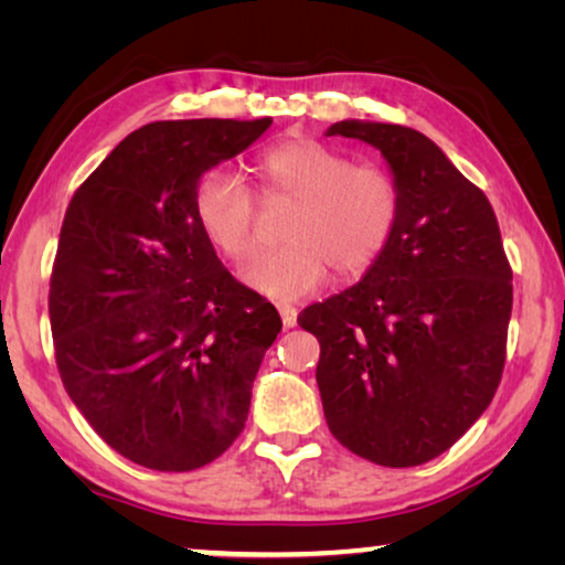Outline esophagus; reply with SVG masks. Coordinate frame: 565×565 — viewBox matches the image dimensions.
<instances>
[{
	"instance_id": "esophagus-1",
	"label": "esophagus",
	"mask_w": 565,
	"mask_h": 565,
	"mask_svg": "<svg viewBox=\"0 0 565 565\" xmlns=\"http://www.w3.org/2000/svg\"><path fill=\"white\" fill-rule=\"evenodd\" d=\"M277 311H280V319H282V327L285 329H292L298 323V311L292 306H277Z\"/></svg>"
}]
</instances>
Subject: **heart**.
<instances>
[{
	"label": "heart",
	"instance_id": "1",
	"mask_svg": "<svg viewBox=\"0 0 565 565\" xmlns=\"http://www.w3.org/2000/svg\"><path fill=\"white\" fill-rule=\"evenodd\" d=\"M262 203L292 207L288 246L244 269V282L262 296L290 303L337 275L354 277L373 265L396 231L401 198L381 167L354 164L319 141H285L252 164ZM192 213L203 236L231 262L257 249V200L236 174L213 169L200 177Z\"/></svg>",
	"mask_w": 565,
	"mask_h": 565
}]
</instances>
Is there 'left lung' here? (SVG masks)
<instances>
[{"label":"left lung","instance_id":"obj_1","mask_svg":"<svg viewBox=\"0 0 565 565\" xmlns=\"http://www.w3.org/2000/svg\"><path fill=\"white\" fill-rule=\"evenodd\" d=\"M327 136L381 151L401 213L362 280L298 319L321 344L323 416L360 458L422 466L450 450L499 388L512 267L489 198L419 130L339 120Z\"/></svg>","mask_w":565,"mask_h":565}]
</instances>
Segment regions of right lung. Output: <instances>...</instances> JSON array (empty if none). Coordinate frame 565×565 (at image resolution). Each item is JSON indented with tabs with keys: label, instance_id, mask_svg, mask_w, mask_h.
<instances>
[{
	"label": "right lung",
	"instance_id": "right-lung-1",
	"mask_svg": "<svg viewBox=\"0 0 565 565\" xmlns=\"http://www.w3.org/2000/svg\"><path fill=\"white\" fill-rule=\"evenodd\" d=\"M269 122H149L66 207L49 296L61 381L92 429L143 468L182 473L226 452L282 329L192 213L200 177Z\"/></svg>",
	"mask_w": 565,
	"mask_h": 565
}]
</instances>
